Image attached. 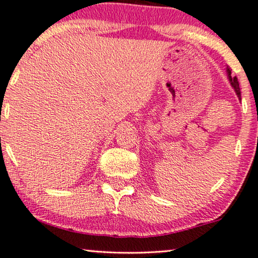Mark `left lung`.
<instances>
[{"label": "left lung", "mask_w": 258, "mask_h": 258, "mask_svg": "<svg viewBox=\"0 0 258 258\" xmlns=\"http://www.w3.org/2000/svg\"><path fill=\"white\" fill-rule=\"evenodd\" d=\"M227 71H229L230 82H231V84H232V87L234 88V90H236L238 97H239V99H240V89H239V83H238V78H237L236 76L231 77V71H230V69H227Z\"/></svg>", "instance_id": "obj_1"}]
</instances>
